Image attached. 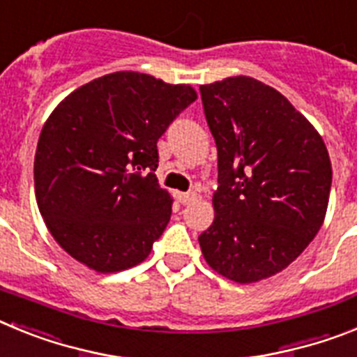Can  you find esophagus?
Masks as SVG:
<instances>
[{
    "label": "esophagus",
    "mask_w": 357,
    "mask_h": 357,
    "mask_svg": "<svg viewBox=\"0 0 357 357\" xmlns=\"http://www.w3.org/2000/svg\"><path fill=\"white\" fill-rule=\"evenodd\" d=\"M176 198H178V202H181L182 206H188V204H191V202L197 198V193H195V191H188V193H176Z\"/></svg>",
    "instance_id": "obj_1"
}]
</instances>
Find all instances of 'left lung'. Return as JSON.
<instances>
[{
    "label": "left lung",
    "instance_id": "1",
    "mask_svg": "<svg viewBox=\"0 0 357 357\" xmlns=\"http://www.w3.org/2000/svg\"><path fill=\"white\" fill-rule=\"evenodd\" d=\"M218 148L214 222L198 236L214 272L248 284L272 277L318 234L333 169L313 125L250 77L200 85Z\"/></svg>",
    "mask_w": 357,
    "mask_h": 357
}]
</instances>
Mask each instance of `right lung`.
Segmentation results:
<instances>
[{
    "label": "right lung",
    "mask_w": 357,
    "mask_h": 357,
    "mask_svg": "<svg viewBox=\"0 0 357 357\" xmlns=\"http://www.w3.org/2000/svg\"><path fill=\"white\" fill-rule=\"evenodd\" d=\"M197 100L189 85L118 71L59 103L37 143L33 181L46 227L96 272L139 264L172 216L157 141Z\"/></svg>",
    "instance_id": "right-lung-1"
}]
</instances>
